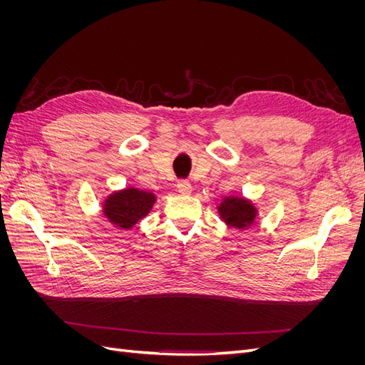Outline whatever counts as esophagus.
<instances>
[{
  "mask_svg": "<svg viewBox=\"0 0 365 365\" xmlns=\"http://www.w3.org/2000/svg\"><path fill=\"white\" fill-rule=\"evenodd\" d=\"M176 189L181 195H190L192 193V184L187 180H180L178 184H176Z\"/></svg>",
  "mask_w": 365,
  "mask_h": 365,
  "instance_id": "esophagus-1",
  "label": "esophagus"
}]
</instances>
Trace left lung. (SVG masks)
Listing matches in <instances>:
<instances>
[{"instance_id":"1","label":"left lung","mask_w":365,"mask_h":365,"mask_svg":"<svg viewBox=\"0 0 365 365\" xmlns=\"http://www.w3.org/2000/svg\"><path fill=\"white\" fill-rule=\"evenodd\" d=\"M220 219L230 227L235 228H247L254 224V219L257 216V210L251 201L245 197L230 196L220 202L217 207Z\"/></svg>"}]
</instances>
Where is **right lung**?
<instances>
[{"label": "right lung", "mask_w": 365, "mask_h": 365, "mask_svg": "<svg viewBox=\"0 0 365 365\" xmlns=\"http://www.w3.org/2000/svg\"><path fill=\"white\" fill-rule=\"evenodd\" d=\"M155 201L153 193L129 187L108 196L103 202V213L115 227L129 230L148 216Z\"/></svg>", "instance_id": "add662e5"}]
</instances>
